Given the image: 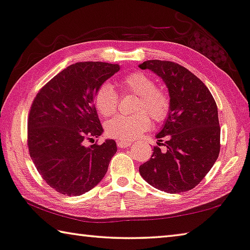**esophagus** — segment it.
<instances>
[{"mask_svg": "<svg viewBox=\"0 0 250 250\" xmlns=\"http://www.w3.org/2000/svg\"><path fill=\"white\" fill-rule=\"evenodd\" d=\"M131 145H132V143L129 141H120V140L117 141V146L119 147H129Z\"/></svg>", "mask_w": 250, "mask_h": 250, "instance_id": "34e87169", "label": "esophagus"}]
</instances>
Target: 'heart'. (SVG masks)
<instances>
[{"label":"heart","instance_id":"b5f03b06","mask_svg":"<svg viewBox=\"0 0 250 250\" xmlns=\"http://www.w3.org/2000/svg\"><path fill=\"white\" fill-rule=\"evenodd\" d=\"M118 87L122 91L139 96L132 116H117L105 124V132L118 140H132L150 128L151 119L163 121L170 111V99L162 89L155 88L151 76L141 71L128 74L118 80ZM118 104V94L111 84H101L95 96L96 109L103 117L115 113ZM149 116H147V115Z\"/></svg>","mask_w":250,"mask_h":250}]
</instances>
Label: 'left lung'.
Segmentation results:
<instances>
[{
	"mask_svg": "<svg viewBox=\"0 0 250 250\" xmlns=\"http://www.w3.org/2000/svg\"><path fill=\"white\" fill-rule=\"evenodd\" d=\"M163 80L170 96V111L155 135L166 150L154 146L149 161L139 167L153 188L182 193L195 188L217 160L221 129L217 105L204 83L185 67L167 61H146L139 65Z\"/></svg>",
	"mask_w": 250,
	"mask_h": 250,
	"instance_id": "1",
	"label": "left lung"
}]
</instances>
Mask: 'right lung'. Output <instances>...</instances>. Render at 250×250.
Listing matches in <instances>:
<instances>
[{
	"mask_svg": "<svg viewBox=\"0 0 250 250\" xmlns=\"http://www.w3.org/2000/svg\"><path fill=\"white\" fill-rule=\"evenodd\" d=\"M120 70L118 64L76 62L42 88L31 107L28 151L50 188L68 196L90 191L117 152L115 140L86 146L104 132L95 107L97 90Z\"/></svg>",
	"mask_w": 250,
	"mask_h": 250,
	"instance_id": "obj_1",
	"label": "right lung"
}]
</instances>
